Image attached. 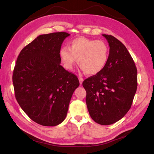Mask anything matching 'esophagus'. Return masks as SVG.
<instances>
[{
	"instance_id": "obj_1",
	"label": "esophagus",
	"mask_w": 154,
	"mask_h": 154,
	"mask_svg": "<svg viewBox=\"0 0 154 154\" xmlns=\"http://www.w3.org/2000/svg\"><path fill=\"white\" fill-rule=\"evenodd\" d=\"M78 79H79V81H80V85H82V82H83V78H82V77H79L78 78Z\"/></svg>"
}]
</instances>
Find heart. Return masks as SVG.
Segmentation results:
<instances>
[{"label": "heart", "instance_id": "obj_1", "mask_svg": "<svg viewBox=\"0 0 154 154\" xmlns=\"http://www.w3.org/2000/svg\"><path fill=\"white\" fill-rule=\"evenodd\" d=\"M59 54L67 69L71 70L78 62L83 72L95 75L105 68L108 62L109 46L104 40L78 37L70 42L69 48L60 49Z\"/></svg>", "mask_w": 154, "mask_h": 154}]
</instances>
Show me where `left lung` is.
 <instances>
[{
    "label": "left lung",
    "mask_w": 154,
    "mask_h": 154,
    "mask_svg": "<svg viewBox=\"0 0 154 154\" xmlns=\"http://www.w3.org/2000/svg\"><path fill=\"white\" fill-rule=\"evenodd\" d=\"M110 47L105 68L83 82L91 118L102 125L124 117L132 106L137 87V69L125 46L114 36L103 35Z\"/></svg>",
    "instance_id": "obj_1"
}]
</instances>
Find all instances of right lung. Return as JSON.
Here are the masks:
<instances>
[{
  "label": "right lung",
  "mask_w": 154,
  "mask_h": 154,
  "mask_svg": "<svg viewBox=\"0 0 154 154\" xmlns=\"http://www.w3.org/2000/svg\"><path fill=\"white\" fill-rule=\"evenodd\" d=\"M70 35L57 32L41 35L22 49L13 70L17 102L36 123L54 127L66 118L77 76L61 65L60 50Z\"/></svg>",
  "instance_id": "right-lung-1"
}]
</instances>
